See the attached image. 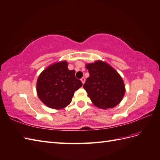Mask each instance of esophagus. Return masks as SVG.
<instances>
[{
    "mask_svg": "<svg viewBox=\"0 0 160 160\" xmlns=\"http://www.w3.org/2000/svg\"><path fill=\"white\" fill-rule=\"evenodd\" d=\"M81 82H82V83H83V84H84V83H85V79L84 78V77H82V78L81 79Z\"/></svg>",
    "mask_w": 160,
    "mask_h": 160,
    "instance_id": "34e87169",
    "label": "esophagus"
}]
</instances>
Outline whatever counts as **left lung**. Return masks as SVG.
Segmentation results:
<instances>
[{"label":"left lung","mask_w":160,"mask_h":160,"mask_svg":"<svg viewBox=\"0 0 160 160\" xmlns=\"http://www.w3.org/2000/svg\"><path fill=\"white\" fill-rule=\"evenodd\" d=\"M89 77L83 85L88 97L99 108H112L122 101L125 93L124 81L118 72L102 60L85 64Z\"/></svg>","instance_id":"obj_1"}]
</instances>
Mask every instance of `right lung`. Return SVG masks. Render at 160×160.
Instances as JSON below:
<instances>
[{"instance_id":"1","label":"right lung","mask_w":160,"mask_h":160,"mask_svg":"<svg viewBox=\"0 0 160 160\" xmlns=\"http://www.w3.org/2000/svg\"><path fill=\"white\" fill-rule=\"evenodd\" d=\"M75 74L74 70H68L66 60L50 64L38 78L36 92L39 99L52 109L67 107L71 102L75 91L83 85Z\"/></svg>"}]
</instances>
